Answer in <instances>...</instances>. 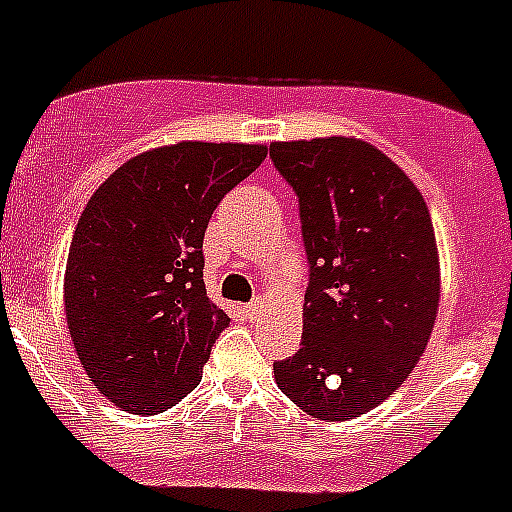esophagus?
I'll use <instances>...</instances> for the list:
<instances>
[{"label": "esophagus", "mask_w": 512, "mask_h": 512, "mask_svg": "<svg viewBox=\"0 0 512 512\" xmlns=\"http://www.w3.org/2000/svg\"><path fill=\"white\" fill-rule=\"evenodd\" d=\"M263 309H265V299H263V296H257L255 302L247 304V309H244V312H247L249 317H257L260 312H263Z\"/></svg>", "instance_id": "34e87169"}]
</instances>
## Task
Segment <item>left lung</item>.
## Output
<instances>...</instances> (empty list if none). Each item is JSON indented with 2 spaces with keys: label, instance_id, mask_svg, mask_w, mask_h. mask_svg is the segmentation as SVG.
<instances>
[{
  "label": "left lung",
  "instance_id": "left-lung-1",
  "mask_svg": "<svg viewBox=\"0 0 512 512\" xmlns=\"http://www.w3.org/2000/svg\"><path fill=\"white\" fill-rule=\"evenodd\" d=\"M299 195L309 286L302 346L273 364L283 395L325 422H349L401 388L440 309L432 216L406 171L346 135L270 143Z\"/></svg>",
  "mask_w": 512,
  "mask_h": 512
}]
</instances>
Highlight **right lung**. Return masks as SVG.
<instances>
[{
	"label": "right lung",
	"instance_id": "obj_1",
	"mask_svg": "<svg viewBox=\"0 0 512 512\" xmlns=\"http://www.w3.org/2000/svg\"><path fill=\"white\" fill-rule=\"evenodd\" d=\"M268 156L263 143L182 140L132 156L90 195L64 268L75 354L106 401L163 414L203 380L229 325L203 281L221 197Z\"/></svg>",
	"mask_w": 512,
	"mask_h": 512
}]
</instances>
